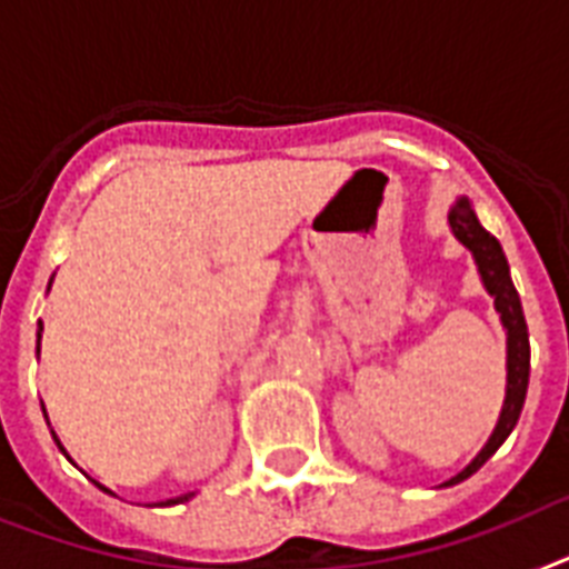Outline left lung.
<instances>
[{"label": "left lung", "mask_w": 569, "mask_h": 569, "mask_svg": "<svg viewBox=\"0 0 569 569\" xmlns=\"http://www.w3.org/2000/svg\"><path fill=\"white\" fill-rule=\"evenodd\" d=\"M450 232L457 234V241L462 247H468L477 261V270H480V279L486 284V290L495 296V308L500 313V322L506 328V401L503 410H500V419H497L495 433L486 442V448L471 459V465H465L457 477H450L445 486H457V482L468 480L471 473H477L488 459L495 457V450L509 439V433L515 430L520 419V410H523V401H527V387H529V331L527 319H523V308H520V296L511 284L509 276V261L503 256V247L497 241L495 234L486 232L482 223L473 214L471 203L459 197L457 203L450 206L448 211Z\"/></svg>", "instance_id": "8db88e82"}]
</instances>
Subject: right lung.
<instances>
[{"label": "right lung", "instance_id": "1", "mask_svg": "<svg viewBox=\"0 0 569 569\" xmlns=\"http://www.w3.org/2000/svg\"><path fill=\"white\" fill-rule=\"evenodd\" d=\"M49 288H51V281H49ZM40 335H42V322H40V328H37V351H40ZM54 442H58V448L63 450V445H60V439H58V436H54ZM63 453H66V450H63ZM96 486H98V488H104V486H101V482H96ZM104 491H110V488H104ZM110 495H112V491H110ZM189 497H194V495H182V497H173V500H166V503H162V506H177V503H186V500H189Z\"/></svg>", "mask_w": 569, "mask_h": 569}]
</instances>
